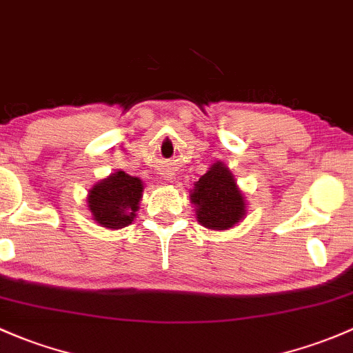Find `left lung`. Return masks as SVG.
<instances>
[{"label":"left lung","mask_w":353,"mask_h":353,"mask_svg":"<svg viewBox=\"0 0 353 353\" xmlns=\"http://www.w3.org/2000/svg\"><path fill=\"white\" fill-rule=\"evenodd\" d=\"M191 192L199 223L211 230H226L239 223L245 214L242 192L236 188L232 172L216 162L205 176L199 177Z\"/></svg>","instance_id":"8db88e82"}]
</instances>
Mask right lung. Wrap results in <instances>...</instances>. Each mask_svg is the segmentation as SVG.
<instances>
[{
  "label": "right lung",
  "instance_id": "right-lung-1",
  "mask_svg": "<svg viewBox=\"0 0 353 353\" xmlns=\"http://www.w3.org/2000/svg\"><path fill=\"white\" fill-rule=\"evenodd\" d=\"M142 181L118 170L89 191L88 206L92 216L106 228H123L135 218L142 198Z\"/></svg>",
  "mask_w": 353,
  "mask_h": 353
}]
</instances>
